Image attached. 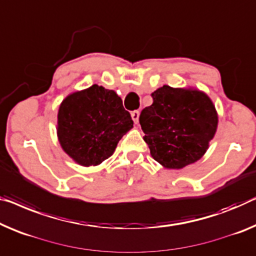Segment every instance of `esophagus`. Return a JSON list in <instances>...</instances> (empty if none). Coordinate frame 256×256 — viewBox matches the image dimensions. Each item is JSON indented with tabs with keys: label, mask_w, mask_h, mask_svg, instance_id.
Wrapping results in <instances>:
<instances>
[{
	"label": "esophagus",
	"mask_w": 256,
	"mask_h": 256,
	"mask_svg": "<svg viewBox=\"0 0 256 256\" xmlns=\"http://www.w3.org/2000/svg\"><path fill=\"white\" fill-rule=\"evenodd\" d=\"M139 116H140L139 110H134V112H131V117H132V120H133V122H134L136 124L139 122Z\"/></svg>",
	"instance_id": "esophagus-1"
}]
</instances>
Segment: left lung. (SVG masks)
Here are the masks:
<instances>
[{"mask_svg":"<svg viewBox=\"0 0 256 256\" xmlns=\"http://www.w3.org/2000/svg\"><path fill=\"white\" fill-rule=\"evenodd\" d=\"M139 123L155 161L182 169L200 160L217 128V112L204 92L164 85L152 93Z\"/></svg>","mask_w":256,"mask_h":256,"instance_id":"8db88e82","label":"left lung"}]
</instances>
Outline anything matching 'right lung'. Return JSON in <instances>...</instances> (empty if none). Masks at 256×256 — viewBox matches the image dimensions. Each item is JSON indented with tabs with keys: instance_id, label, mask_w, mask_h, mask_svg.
I'll return each instance as SVG.
<instances>
[{
	"instance_id": "1",
	"label": "right lung",
	"mask_w": 256,
	"mask_h": 256,
	"mask_svg": "<svg viewBox=\"0 0 256 256\" xmlns=\"http://www.w3.org/2000/svg\"><path fill=\"white\" fill-rule=\"evenodd\" d=\"M57 118L60 146L84 166H98L112 156L118 141L133 128L122 98L98 85L68 95Z\"/></svg>"
}]
</instances>
